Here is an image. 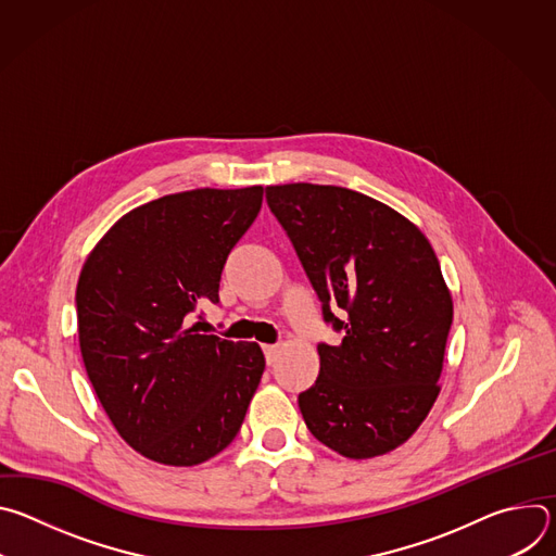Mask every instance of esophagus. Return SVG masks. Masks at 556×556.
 <instances>
[{"label": "esophagus", "mask_w": 556, "mask_h": 556, "mask_svg": "<svg viewBox=\"0 0 556 556\" xmlns=\"http://www.w3.org/2000/svg\"><path fill=\"white\" fill-rule=\"evenodd\" d=\"M264 354H266V363L273 365L277 361V354H279V348L277 345H264Z\"/></svg>", "instance_id": "obj_1"}]
</instances>
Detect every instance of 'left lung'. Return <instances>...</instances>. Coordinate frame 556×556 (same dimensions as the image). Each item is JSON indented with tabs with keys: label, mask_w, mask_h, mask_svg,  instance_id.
Here are the masks:
<instances>
[{
	"label": "left lung",
	"mask_w": 556,
	"mask_h": 556,
	"mask_svg": "<svg viewBox=\"0 0 556 556\" xmlns=\"http://www.w3.org/2000/svg\"><path fill=\"white\" fill-rule=\"evenodd\" d=\"M266 202L324 321L341 334L316 345L319 376L299 393L309 433L354 459L401 446L438 399L453 321L431 244L401 213L352 189L266 187Z\"/></svg>",
	"instance_id": "8db88e82"
}]
</instances>
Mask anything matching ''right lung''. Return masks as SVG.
I'll return each instance as SVG.
<instances>
[{
    "label": "right lung",
    "instance_id": "1",
    "mask_svg": "<svg viewBox=\"0 0 556 556\" xmlns=\"http://www.w3.org/2000/svg\"><path fill=\"white\" fill-rule=\"evenodd\" d=\"M264 189H195L123 215L76 286L88 378L121 438L144 457L193 466L240 431L266 361L257 343L189 328L219 303L228 253L262 208Z\"/></svg>",
    "mask_w": 556,
    "mask_h": 556
}]
</instances>
